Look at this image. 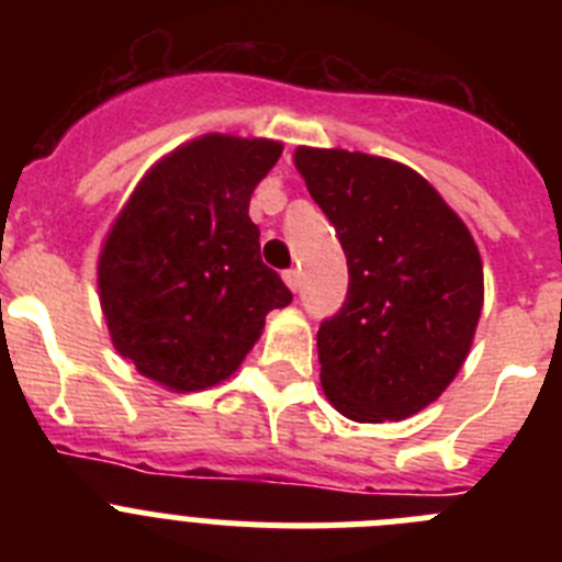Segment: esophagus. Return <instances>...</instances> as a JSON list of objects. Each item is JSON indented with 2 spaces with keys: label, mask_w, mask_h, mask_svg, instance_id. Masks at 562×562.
Returning a JSON list of instances; mask_svg holds the SVG:
<instances>
[{
  "label": "esophagus",
  "mask_w": 562,
  "mask_h": 562,
  "mask_svg": "<svg viewBox=\"0 0 562 562\" xmlns=\"http://www.w3.org/2000/svg\"><path fill=\"white\" fill-rule=\"evenodd\" d=\"M284 281H286V286H290V290L295 292L297 286H301V272H297V270H286L284 272Z\"/></svg>",
  "instance_id": "34e87169"
}]
</instances>
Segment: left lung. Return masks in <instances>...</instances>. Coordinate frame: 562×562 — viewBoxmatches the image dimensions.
<instances>
[{
  "label": "left lung",
  "mask_w": 562,
  "mask_h": 562,
  "mask_svg": "<svg viewBox=\"0 0 562 562\" xmlns=\"http://www.w3.org/2000/svg\"><path fill=\"white\" fill-rule=\"evenodd\" d=\"M295 168L335 225L349 292L317 329L326 400L355 422H400L448 389L484 304L479 247L453 207L402 162L295 148Z\"/></svg>",
  "instance_id": "obj_1"
}]
</instances>
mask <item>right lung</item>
Returning a JSON list of instances; mask_svg holds the SVG:
<instances>
[{
  "label": "right lung",
  "mask_w": 562,
  "mask_h": 562,
  "mask_svg": "<svg viewBox=\"0 0 562 562\" xmlns=\"http://www.w3.org/2000/svg\"><path fill=\"white\" fill-rule=\"evenodd\" d=\"M278 157L276 140L202 134L148 168L117 213L98 292L114 349L148 380L180 394L227 380L267 312L292 301L250 220Z\"/></svg>",
  "instance_id": "obj_1"
}]
</instances>
